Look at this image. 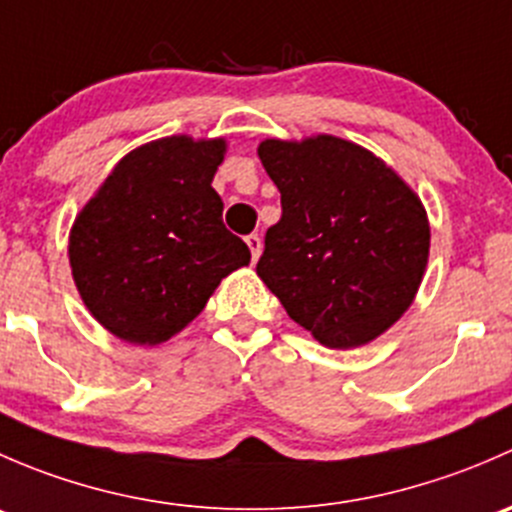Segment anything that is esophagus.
Masks as SVG:
<instances>
[{
  "mask_svg": "<svg viewBox=\"0 0 512 512\" xmlns=\"http://www.w3.org/2000/svg\"><path fill=\"white\" fill-rule=\"evenodd\" d=\"M245 242H247V247H250L252 262H257V257H260V252H262V240H260V235H247Z\"/></svg>",
  "mask_w": 512,
  "mask_h": 512,
  "instance_id": "obj_1",
  "label": "esophagus"
}]
</instances>
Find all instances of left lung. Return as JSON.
Returning <instances> with one entry per match:
<instances>
[{
	"mask_svg": "<svg viewBox=\"0 0 512 512\" xmlns=\"http://www.w3.org/2000/svg\"><path fill=\"white\" fill-rule=\"evenodd\" d=\"M257 156L282 195L257 275L289 317L329 349L394 327L428 265L431 227L399 173L344 138H265Z\"/></svg>",
	"mask_w": 512,
	"mask_h": 512,
	"instance_id": "8db88e82",
	"label": "left lung"
}]
</instances>
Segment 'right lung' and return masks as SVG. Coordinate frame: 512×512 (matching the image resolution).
<instances>
[{"instance_id": "1", "label": "right lung", "mask_w": 512, "mask_h": 512, "mask_svg": "<svg viewBox=\"0 0 512 512\" xmlns=\"http://www.w3.org/2000/svg\"><path fill=\"white\" fill-rule=\"evenodd\" d=\"M225 138L168 136L116 163L69 232V265L91 317L156 347L183 332L250 250L223 225L213 178Z\"/></svg>"}]
</instances>
